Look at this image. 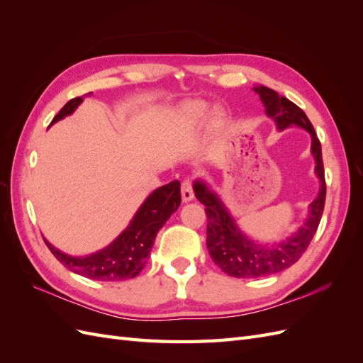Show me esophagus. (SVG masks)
Instances as JSON below:
<instances>
[{
    "label": "esophagus",
    "instance_id": "esophagus-1",
    "mask_svg": "<svg viewBox=\"0 0 363 363\" xmlns=\"http://www.w3.org/2000/svg\"><path fill=\"white\" fill-rule=\"evenodd\" d=\"M182 200L183 203H189L194 200V191L191 180H183L182 183Z\"/></svg>",
    "mask_w": 363,
    "mask_h": 363
}]
</instances>
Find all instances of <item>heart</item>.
<instances>
[{"label": "heart", "instance_id": "heart-1", "mask_svg": "<svg viewBox=\"0 0 363 363\" xmlns=\"http://www.w3.org/2000/svg\"><path fill=\"white\" fill-rule=\"evenodd\" d=\"M208 112H211V108L208 106L203 101H196L189 104L188 107L184 108V124L188 128L194 130V128H199L200 125L204 124V121L208 116Z\"/></svg>", "mask_w": 363, "mask_h": 363}]
</instances>
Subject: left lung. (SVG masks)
Returning a JSON list of instances; mask_svg holds the SVG:
<instances>
[{"mask_svg": "<svg viewBox=\"0 0 363 363\" xmlns=\"http://www.w3.org/2000/svg\"><path fill=\"white\" fill-rule=\"evenodd\" d=\"M265 107L267 116L279 131L298 127L311 135V152L315 160V175L320 180V191L309 204L304 223L280 242H259L240 230L228 207L204 179L194 182L196 200L206 206L207 250L218 268L236 279H257L277 274L292 267L309 247L320 225L325 203V180L320 139L316 138L309 118L288 98L280 96L267 86L252 87Z\"/></svg>", "mask_w": 363, "mask_h": 363, "instance_id": "obj_1", "label": "left lung"}]
</instances>
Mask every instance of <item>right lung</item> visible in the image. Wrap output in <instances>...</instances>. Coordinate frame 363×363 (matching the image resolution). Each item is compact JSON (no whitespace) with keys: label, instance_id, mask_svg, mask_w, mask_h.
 <instances>
[{"label":"right lung","instance_id":"right-lung-1","mask_svg":"<svg viewBox=\"0 0 363 363\" xmlns=\"http://www.w3.org/2000/svg\"><path fill=\"white\" fill-rule=\"evenodd\" d=\"M91 95V94H86ZM72 98L54 116L51 124L72 115L86 96ZM182 203L180 182L174 180L152 191L139 206L128 225L111 244L86 256H72L45 240L47 247L63 267L69 271L98 281H121L135 279L145 267L159 230L177 212Z\"/></svg>","mask_w":363,"mask_h":363}]
</instances>
